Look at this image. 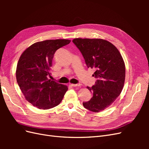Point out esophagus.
Returning a JSON list of instances; mask_svg holds the SVG:
<instances>
[{
    "label": "esophagus",
    "instance_id": "1",
    "mask_svg": "<svg viewBox=\"0 0 149 149\" xmlns=\"http://www.w3.org/2000/svg\"><path fill=\"white\" fill-rule=\"evenodd\" d=\"M71 86L73 87H77V86H80L81 84H71Z\"/></svg>",
    "mask_w": 149,
    "mask_h": 149
}]
</instances>
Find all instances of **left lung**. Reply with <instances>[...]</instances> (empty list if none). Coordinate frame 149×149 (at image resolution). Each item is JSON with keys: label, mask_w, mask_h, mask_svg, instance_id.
Masks as SVG:
<instances>
[{"label": "left lung", "mask_w": 149, "mask_h": 149, "mask_svg": "<svg viewBox=\"0 0 149 149\" xmlns=\"http://www.w3.org/2000/svg\"><path fill=\"white\" fill-rule=\"evenodd\" d=\"M73 42L79 49L88 68L95 70L93 74L97 80L87 88L93 97L83 106L98 112L114 102L123 89L125 67L120 52L113 44L100 38H74Z\"/></svg>", "instance_id": "1"}]
</instances>
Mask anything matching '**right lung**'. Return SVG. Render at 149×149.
<instances>
[{"instance_id":"right-lung-1","label":"right lung","mask_w":149,"mask_h":149,"mask_svg":"<svg viewBox=\"0 0 149 149\" xmlns=\"http://www.w3.org/2000/svg\"><path fill=\"white\" fill-rule=\"evenodd\" d=\"M70 40H47L35 43L22 53L16 70V78L26 99L33 106L48 109L61 102L66 85L49 79L55 52L69 44Z\"/></svg>"}]
</instances>
